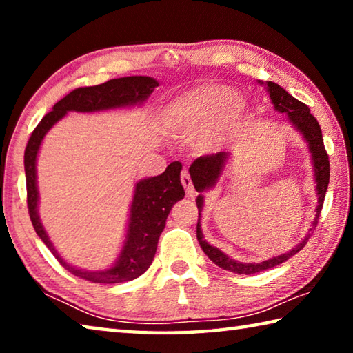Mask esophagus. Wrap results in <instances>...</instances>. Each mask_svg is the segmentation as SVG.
Returning a JSON list of instances; mask_svg holds the SVG:
<instances>
[{
  "label": "esophagus",
  "instance_id": "esophagus-1",
  "mask_svg": "<svg viewBox=\"0 0 353 353\" xmlns=\"http://www.w3.org/2000/svg\"><path fill=\"white\" fill-rule=\"evenodd\" d=\"M181 182H182V185H183V188H185V193H187L188 196H191L194 193V187H193V182H191V177H190V172L187 171V170H183L182 171V174H181Z\"/></svg>",
  "mask_w": 353,
  "mask_h": 353
}]
</instances>
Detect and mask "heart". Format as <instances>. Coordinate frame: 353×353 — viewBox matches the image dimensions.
I'll return each instance as SVG.
<instances>
[{
	"mask_svg": "<svg viewBox=\"0 0 353 353\" xmlns=\"http://www.w3.org/2000/svg\"><path fill=\"white\" fill-rule=\"evenodd\" d=\"M243 110L241 98L230 94L229 88L204 83L172 101L166 119L179 134L188 135L204 130L198 146L201 151H212L227 140L240 121Z\"/></svg>",
	"mask_w": 353,
	"mask_h": 353,
	"instance_id": "1",
	"label": "heart"
}]
</instances>
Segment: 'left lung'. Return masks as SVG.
<instances>
[{"label": "left lung", "mask_w": 353, "mask_h": 353, "mask_svg": "<svg viewBox=\"0 0 353 353\" xmlns=\"http://www.w3.org/2000/svg\"><path fill=\"white\" fill-rule=\"evenodd\" d=\"M268 92H270V97L272 99L274 109L280 113H286L290 118V121L294 124V126L301 130L308 141L310 151L313 154V163H314V176H316V190H318V202L319 205L316 208V218H314V224H318L319 214L322 210V205H324V199H325V193H327V187H328V181H330V160H328V154L325 151L324 146V140H322V132H321V126L318 123L312 112H310V107L307 104L301 103V101L296 99L294 97L279 85L276 82H268ZM227 160V154L225 152H216V154H210V155H202V157L196 159L193 163L190 166V176L191 181H193V185L196 191H204L205 188L213 187L216 183L218 177L221 176V172L224 170V163ZM196 204H198V210H199V216H198V227H196V234H198V240L199 244L204 252L207 254L208 259H210L214 265H218L219 268H223L225 271L235 272V274H255V272H261L266 270H271V268L280 265L297 254L299 250L303 249L305 246L310 235L303 240L302 243H299L297 246L290 250L288 254L274 256L271 260L261 261V263H240L232 260L230 256H227L225 254L221 252L219 249L213 248L208 244L204 236H202L201 232V212H202V198L199 196L196 199Z\"/></svg>", "instance_id": "obj_1"}]
</instances>
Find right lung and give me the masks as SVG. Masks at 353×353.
<instances>
[{
    "instance_id": "1",
    "label": "right lung",
    "mask_w": 353,
    "mask_h": 353,
    "mask_svg": "<svg viewBox=\"0 0 353 353\" xmlns=\"http://www.w3.org/2000/svg\"><path fill=\"white\" fill-rule=\"evenodd\" d=\"M159 87V82L148 76H128L110 79L94 87H79L70 92L59 103L54 104L52 110L41 118V121L29 137L25 149V172H26V199L28 212L32 225L41 241L51 250L59 263L65 270L74 274L76 277L85 279L93 283H121L140 277L148 271L154 260L155 250L160 234L166 224V218L171 212V207L177 201L183 199L185 191L181 183L182 165L172 162L168 165L160 176L149 177L137 183L132 205H130V218L126 241L121 250V255L115 266L110 270L88 272L70 266L63 261L52 243L48 238L46 232L39 219L37 201L39 191L35 182V162L40 143L45 134L52 128V124L65 117L67 112H97L117 109V107L132 105L145 101L154 88Z\"/></svg>"
}]
</instances>
